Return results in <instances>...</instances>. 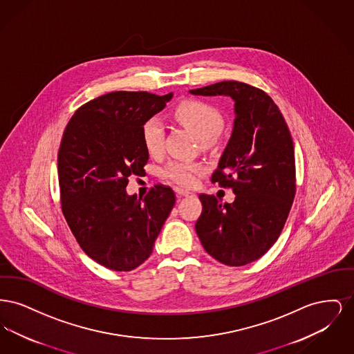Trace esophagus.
I'll return each mask as SVG.
<instances>
[{
	"label": "esophagus",
	"mask_w": 354,
	"mask_h": 354,
	"mask_svg": "<svg viewBox=\"0 0 354 354\" xmlns=\"http://www.w3.org/2000/svg\"><path fill=\"white\" fill-rule=\"evenodd\" d=\"M175 192L179 195V196H189V195H192L189 191H187V189H183V188H175Z\"/></svg>",
	"instance_id": "1"
}]
</instances>
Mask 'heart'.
Instances as JSON below:
<instances>
[{
  "mask_svg": "<svg viewBox=\"0 0 354 354\" xmlns=\"http://www.w3.org/2000/svg\"><path fill=\"white\" fill-rule=\"evenodd\" d=\"M175 118L188 129L201 142L207 143L219 134L223 127V115L219 110L205 102L185 101L175 109ZM165 129L162 120L149 118L142 126V142L150 153H159L163 149ZM202 169L199 163L169 162L163 169V176L180 185H191L195 174Z\"/></svg>",
  "mask_w": 354,
  "mask_h": 354,
  "instance_id": "1",
  "label": "heart"
}]
</instances>
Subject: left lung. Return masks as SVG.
<instances>
[{"instance_id":"obj_1","label":"left lung","mask_w":354,"mask_h":354,"mask_svg":"<svg viewBox=\"0 0 354 354\" xmlns=\"http://www.w3.org/2000/svg\"><path fill=\"white\" fill-rule=\"evenodd\" d=\"M189 93L235 102L231 138L211 178L231 187L235 201L199 195L203 211L195 230L208 254L241 267L267 252L284 228L296 192L292 136L279 107L260 88L223 81Z\"/></svg>"}]
</instances>
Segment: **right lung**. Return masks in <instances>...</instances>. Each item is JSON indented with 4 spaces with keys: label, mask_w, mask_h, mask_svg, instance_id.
I'll return each instance as SVG.
<instances>
[{
    "label": "right lung",
    "mask_w": 354,
    "mask_h": 354,
    "mask_svg": "<svg viewBox=\"0 0 354 354\" xmlns=\"http://www.w3.org/2000/svg\"><path fill=\"white\" fill-rule=\"evenodd\" d=\"M172 95L109 93L81 106L65 129L58 151L62 212L84 252L109 270L145 263L175 204L166 185L145 199L126 191L129 176L142 175L149 160L142 126Z\"/></svg>",
    "instance_id": "add662e5"
}]
</instances>
